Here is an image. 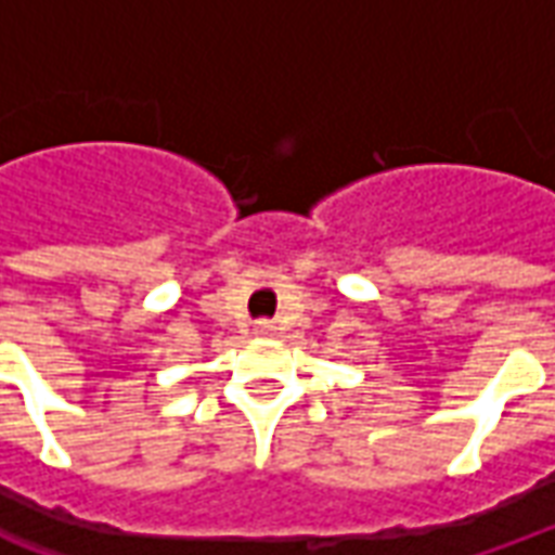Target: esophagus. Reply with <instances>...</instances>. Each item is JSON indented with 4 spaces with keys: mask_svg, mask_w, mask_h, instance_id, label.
<instances>
[{
    "mask_svg": "<svg viewBox=\"0 0 555 555\" xmlns=\"http://www.w3.org/2000/svg\"><path fill=\"white\" fill-rule=\"evenodd\" d=\"M255 336H273L276 333V324L273 321H255Z\"/></svg>",
    "mask_w": 555,
    "mask_h": 555,
    "instance_id": "esophagus-1",
    "label": "esophagus"
}]
</instances>
